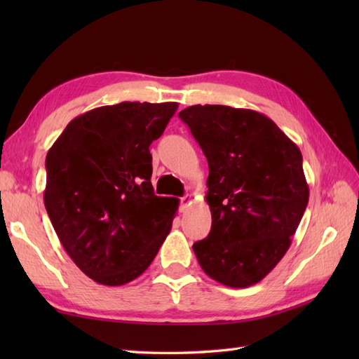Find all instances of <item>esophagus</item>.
Here are the masks:
<instances>
[{
    "label": "esophagus",
    "instance_id": "esophagus-1",
    "mask_svg": "<svg viewBox=\"0 0 359 359\" xmlns=\"http://www.w3.org/2000/svg\"><path fill=\"white\" fill-rule=\"evenodd\" d=\"M191 202H193V197H191V196L182 197V199H180V205H179V210H180L182 212H185V211L188 210L189 205H191Z\"/></svg>",
    "mask_w": 359,
    "mask_h": 359
}]
</instances>
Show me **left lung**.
Returning <instances> with one entry per match:
<instances>
[{"label":"left lung","instance_id":"8db88e82","mask_svg":"<svg viewBox=\"0 0 359 359\" xmlns=\"http://www.w3.org/2000/svg\"><path fill=\"white\" fill-rule=\"evenodd\" d=\"M208 160V238L194 255L211 279L257 284L292 243L309 203L299 148L271 118L251 109L194 104L180 111Z\"/></svg>","mask_w":359,"mask_h":359}]
</instances>
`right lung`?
Returning a JSON list of instances; mask_svg holds the SVG:
<instances>
[{"label": "right lung", "mask_w": 359, "mask_h": 359, "mask_svg": "<svg viewBox=\"0 0 359 359\" xmlns=\"http://www.w3.org/2000/svg\"><path fill=\"white\" fill-rule=\"evenodd\" d=\"M177 103L121 102L75 117L46 156L44 207L79 269L102 285L139 278L170 234L177 202L151 185L149 144Z\"/></svg>", "instance_id": "1"}]
</instances>
